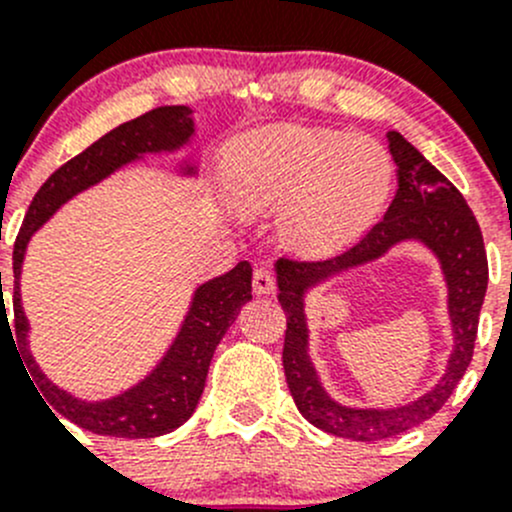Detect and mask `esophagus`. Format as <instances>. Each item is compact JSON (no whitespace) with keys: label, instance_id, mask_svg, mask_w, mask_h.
Returning a JSON list of instances; mask_svg holds the SVG:
<instances>
[{"label":"esophagus","instance_id":"obj_1","mask_svg":"<svg viewBox=\"0 0 512 512\" xmlns=\"http://www.w3.org/2000/svg\"><path fill=\"white\" fill-rule=\"evenodd\" d=\"M252 290H255L257 295H270V292L275 290V275H272V270H267V267H255V272H252Z\"/></svg>","mask_w":512,"mask_h":512}]
</instances>
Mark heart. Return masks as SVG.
Returning <instances> with one entry per match:
<instances>
[{
	"label": "heart",
	"mask_w": 512,
	"mask_h": 512,
	"mask_svg": "<svg viewBox=\"0 0 512 512\" xmlns=\"http://www.w3.org/2000/svg\"><path fill=\"white\" fill-rule=\"evenodd\" d=\"M225 182L237 210H285L287 240L322 252L375 220L390 195L393 162L370 137L267 127L232 145Z\"/></svg>",
	"instance_id": "b5f03b06"
}]
</instances>
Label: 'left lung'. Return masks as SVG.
Returning <instances> with one entry per match:
<instances>
[{"instance_id": "left-lung-1", "label": "left lung", "mask_w": 512, "mask_h": 512, "mask_svg": "<svg viewBox=\"0 0 512 512\" xmlns=\"http://www.w3.org/2000/svg\"><path fill=\"white\" fill-rule=\"evenodd\" d=\"M388 140L393 160L398 165V192L385 217L340 255L325 257V260H295V257L277 260V287H280L277 300L287 315L282 367H285L292 400L315 428L337 438L360 440V443L405 433L433 418L448 403L473 360L480 307L488 290V257H485L483 232L465 197L400 132H388ZM403 239L425 241L444 262L451 287V319L456 330V350L449 372L428 396L405 409H342L326 398L316 382L311 363L306 360L301 295L315 281L374 259L395 241Z\"/></svg>"}]
</instances>
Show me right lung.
Returning a JSON list of instances; mask_svg holds the SVG:
<instances>
[{"instance_id": "obj_1", "label": "right lung", "mask_w": 512, "mask_h": 512, "mask_svg": "<svg viewBox=\"0 0 512 512\" xmlns=\"http://www.w3.org/2000/svg\"><path fill=\"white\" fill-rule=\"evenodd\" d=\"M192 109L182 104L170 107H155L150 112L140 114L137 119L119 124L112 132L99 137L94 145L79 152L69 162H64L34 195L29 205L27 217L19 227L17 242H14V331L19 352H24L29 375L37 382L39 393L44 395L49 405L69 423L89 430L97 435H112V438H157V435L172 433L180 428L192 413L205 390L207 370L215 355V347L225 337L227 327L235 322L237 312L252 300V267L250 262H240L235 270L227 275L215 277L207 285L197 290L195 302L190 307L185 325L177 335L175 345L165 355V360L157 365L147 380H142L137 388L127 390L119 398L104 400V403H82L67 395L64 390L54 388L52 382L39 372L32 355L27 350V320H24L22 305H19V270H22L24 250H27L29 237L39 230L44 220H49L54 210L77 192L87 190L89 185L99 182L114 172L117 167L137 160L145 152L175 150L185 145L192 135ZM2 285V275H0ZM4 297V295H2ZM9 327L7 310H0V325ZM47 405V408H49ZM59 420V418H57Z\"/></svg>"}]
</instances>
